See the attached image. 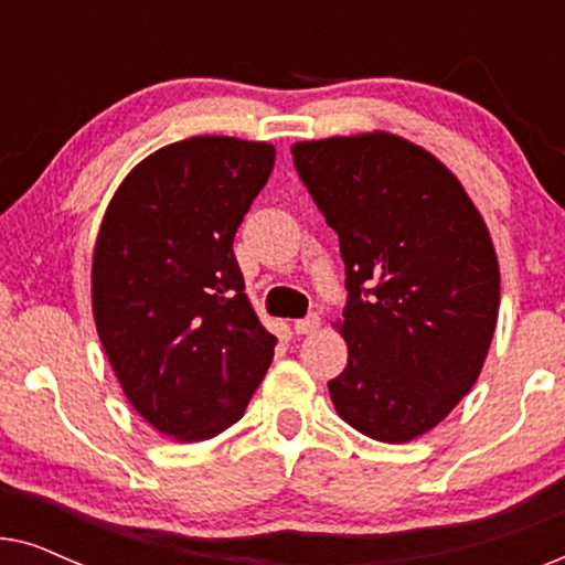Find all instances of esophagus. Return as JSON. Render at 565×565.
<instances>
[{"label": "esophagus", "mask_w": 565, "mask_h": 565, "mask_svg": "<svg viewBox=\"0 0 565 565\" xmlns=\"http://www.w3.org/2000/svg\"><path fill=\"white\" fill-rule=\"evenodd\" d=\"M319 327H321V316L319 313H308L306 319H298L296 323H292L296 334H313V331Z\"/></svg>", "instance_id": "esophagus-1"}]
</instances>
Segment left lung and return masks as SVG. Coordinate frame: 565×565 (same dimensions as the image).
<instances>
[{
  "label": "left lung",
  "mask_w": 565,
  "mask_h": 565,
  "mask_svg": "<svg viewBox=\"0 0 565 565\" xmlns=\"http://www.w3.org/2000/svg\"><path fill=\"white\" fill-rule=\"evenodd\" d=\"M292 164L344 259L331 401L362 435L408 443L481 375L501 292L489 228L443 161L393 134L292 143Z\"/></svg>",
  "instance_id": "left-lung-1"
}]
</instances>
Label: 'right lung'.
<instances>
[{
	"mask_svg": "<svg viewBox=\"0 0 565 565\" xmlns=\"http://www.w3.org/2000/svg\"><path fill=\"white\" fill-rule=\"evenodd\" d=\"M275 146L228 136L169 143L107 205L92 257L99 342L130 406L180 443L244 416L277 339L244 292L234 236Z\"/></svg>",
	"mask_w": 565,
	"mask_h": 565,
	"instance_id": "obj_1",
	"label": "right lung"
}]
</instances>
